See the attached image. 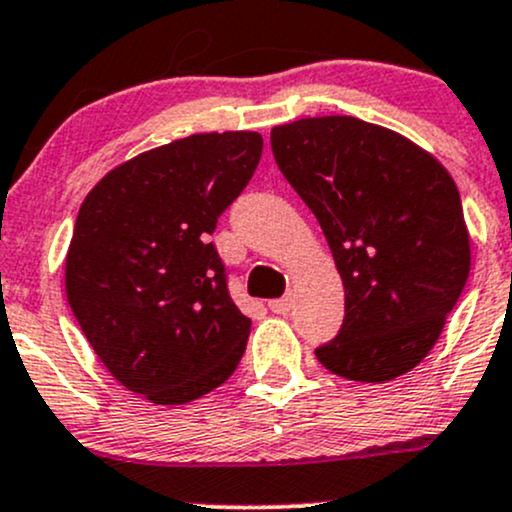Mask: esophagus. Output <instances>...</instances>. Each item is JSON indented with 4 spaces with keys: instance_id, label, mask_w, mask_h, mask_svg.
<instances>
[{
    "instance_id": "obj_1",
    "label": "esophagus",
    "mask_w": 512,
    "mask_h": 512,
    "mask_svg": "<svg viewBox=\"0 0 512 512\" xmlns=\"http://www.w3.org/2000/svg\"><path fill=\"white\" fill-rule=\"evenodd\" d=\"M291 306H294L291 296H284V299L269 301V308H272V313H277V316H286V313L291 311Z\"/></svg>"
}]
</instances>
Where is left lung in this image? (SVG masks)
<instances>
[{
  "label": "left lung",
  "mask_w": 512,
  "mask_h": 512,
  "mask_svg": "<svg viewBox=\"0 0 512 512\" xmlns=\"http://www.w3.org/2000/svg\"><path fill=\"white\" fill-rule=\"evenodd\" d=\"M286 182L318 218L345 286L338 338L318 362L384 384L435 347L471 267L462 199L449 172L413 140L355 116L272 128Z\"/></svg>",
  "instance_id": "8db88e82"
}]
</instances>
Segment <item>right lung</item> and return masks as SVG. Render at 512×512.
<instances>
[{"label": "right lung", "instance_id": "obj_1", "mask_svg": "<svg viewBox=\"0 0 512 512\" xmlns=\"http://www.w3.org/2000/svg\"><path fill=\"white\" fill-rule=\"evenodd\" d=\"M260 157L255 131L196 133L114 167L82 201L67 301L111 376L150 403L201 398L243 357L250 318L211 235Z\"/></svg>", "mask_w": 512, "mask_h": 512}]
</instances>
